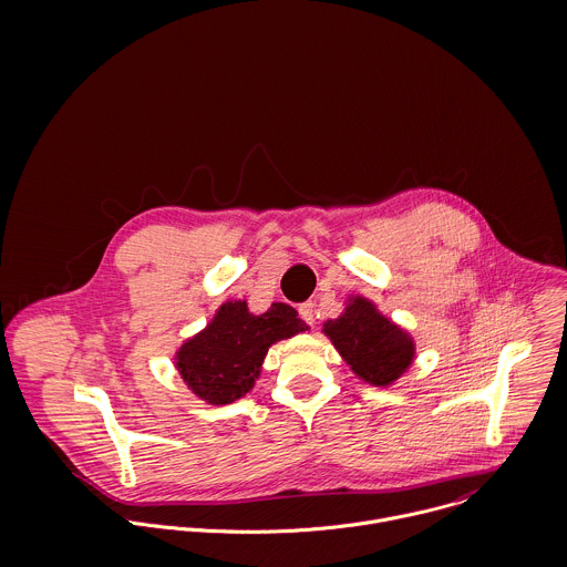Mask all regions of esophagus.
I'll use <instances>...</instances> for the list:
<instances>
[{
	"label": "esophagus",
	"mask_w": 567,
	"mask_h": 567,
	"mask_svg": "<svg viewBox=\"0 0 567 567\" xmlns=\"http://www.w3.org/2000/svg\"><path fill=\"white\" fill-rule=\"evenodd\" d=\"M299 317H301L306 323L310 324V327H315V323H317V317H315V303H312V301L301 303V306H299Z\"/></svg>",
	"instance_id": "1"
}]
</instances>
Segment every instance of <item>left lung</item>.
<instances>
[{"label":"left lung","mask_w":567,"mask_h":567,"mask_svg":"<svg viewBox=\"0 0 567 567\" xmlns=\"http://www.w3.org/2000/svg\"><path fill=\"white\" fill-rule=\"evenodd\" d=\"M344 312L323 323L351 371L367 384H395L414 360V340L404 327L386 319L367 297H349Z\"/></svg>","instance_id":"8db88e82"}]
</instances>
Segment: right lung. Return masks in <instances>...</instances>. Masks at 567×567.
Returning <instances> with one entry per match:
<instances>
[{
    "instance_id": "right-lung-1",
    "label": "right lung",
    "mask_w": 567,
    "mask_h": 567,
    "mask_svg": "<svg viewBox=\"0 0 567 567\" xmlns=\"http://www.w3.org/2000/svg\"><path fill=\"white\" fill-rule=\"evenodd\" d=\"M308 329L288 303H272L264 315H252L244 299H231L178 347L174 367L203 402L234 404L255 386L268 349Z\"/></svg>"
}]
</instances>
